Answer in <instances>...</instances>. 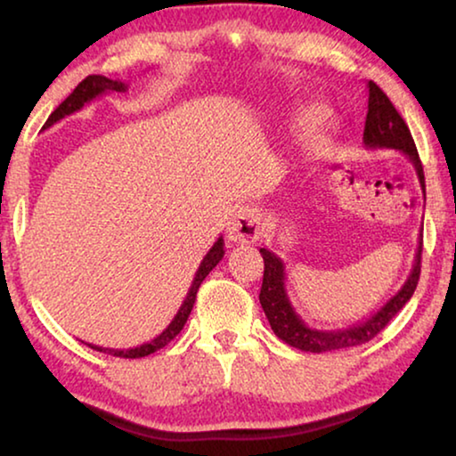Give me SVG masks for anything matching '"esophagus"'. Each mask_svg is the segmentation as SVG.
I'll list each match as a JSON object with an SVG mask.
<instances>
[{
	"mask_svg": "<svg viewBox=\"0 0 456 456\" xmlns=\"http://www.w3.org/2000/svg\"><path fill=\"white\" fill-rule=\"evenodd\" d=\"M228 239L240 245L255 242L261 236V211L253 205H239L226 228Z\"/></svg>",
	"mask_w": 456,
	"mask_h": 456,
	"instance_id": "obj_1",
	"label": "esophagus"
}]
</instances>
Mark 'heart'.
Masks as SVG:
<instances>
[{"label":"heart","mask_w":456,"mask_h":456,"mask_svg":"<svg viewBox=\"0 0 456 456\" xmlns=\"http://www.w3.org/2000/svg\"><path fill=\"white\" fill-rule=\"evenodd\" d=\"M307 122H314V118H307Z\"/></svg>","instance_id":"heart-1"}]
</instances>
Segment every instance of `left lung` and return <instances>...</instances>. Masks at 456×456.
I'll return each mask as SVG.
<instances>
[{"mask_svg":"<svg viewBox=\"0 0 456 456\" xmlns=\"http://www.w3.org/2000/svg\"><path fill=\"white\" fill-rule=\"evenodd\" d=\"M370 99H367V118L363 130V142L367 149H395L401 151L411 164H413L417 178H419L423 197H426V178H423V166L419 161V153L413 142V136L409 133V126L398 114L395 105L379 86L370 80L367 83ZM421 248L423 236L419 232V242H417L415 261L411 267L407 282L401 286V290L395 297L386 301L384 307H379L376 314L367 317L365 322L353 323V326L342 330H315L309 328L303 322V317L292 307L289 292H286V270L284 261L273 255L270 248H259L264 257V284H261L259 303L265 311L267 322L278 338H282L286 345L301 348L307 353H330L340 351V348H351L370 342L373 336H378L388 326L392 317L401 311L419 282L421 273Z\"/></svg>","mask_w":456,"mask_h":456,"instance_id":"8db88e82","label":"left lung"}]
</instances>
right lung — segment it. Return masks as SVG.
Returning a JSON list of instances; mask_svg holds the SVG:
<instances>
[{
  "label": "right lung",
  "mask_w": 456,
  "mask_h": 456,
  "mask_svg": "<svg viewBox=\"0 0 456 456\" xmlns=\"http://www.w3.org/2000/svg\"><path fill=\"white\" fill-rule=\"evenodd\" d=\"M126 89H128V85L122 83V80H111L108 77H102V74H91V77H86L83 83H80L77 89H74L70 95H68L64 102H61L58 108L53 110V114L47 118L45 126H43V128L53 126L55 122L61 120V118H66V116L74 114V111L83 110L85 103H91L93 99L102 97V95H105V93H111V91L124 93ZM224 253H226V251H224V239L220 236V239L214 242V247L209 248L208 255H205V257H203L201 265H199L195 278H192L191 289H189V292H186L183 305H180L178 314L174 315V320L170 323H167V328L164 330V332H161L159 336H155L153 340L142 342L141 346H134V348H105V346H97V345H89V346L93 348V351L108 353V354H114V357H122V359L147 357V354H151L155 351H159V348H164L167 342H172L174 338H176V336L180 334V330L184 328V323H186V320H189V315H191L192 305H195L199 286H201L205 276H208V273L214 270L217 264H220L222 257H224Z\"/></svg>",
  "instance_id": "1"
}]
</instances>
